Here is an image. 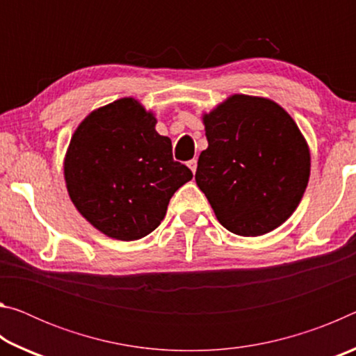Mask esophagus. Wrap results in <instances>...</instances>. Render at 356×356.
Masks as SVG:
<instances>
[{
    "instance_id": "1",
    "label": "esophagus",
    "mask_w": 356,
    "mask_h": 356,
    "mask_svg": "<svg viewBox=\"0 0 356 356\" xmlns=\"http://www.w3.org/2000/svg\"><path fill=\"white\" fill-rule=\"evenodd\" d=\"M188 168L191 170V172L195 174L196 172V168H197V161L196 160H190L188 161Z\"/></svg>"
}]
</instances>
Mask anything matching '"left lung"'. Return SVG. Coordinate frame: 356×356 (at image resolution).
<instances>
[{
    "label": "left lung",
    "mask_w": 356,
    "mask_h": 356,
    "mask_svg": "<svg viewBox=\"0 0 356 356\" xmlns=\"http://www.w3.org/2000/svg\"><path fill=\"white\" fill-rule=\"evenodd\" d=\"M209 147L196 184L227 231L257 237L280 227L308 186L311 152L284 108L272 99L232 94L202 114Z\"/></svg>",
    "instance_id": "8db88e82"
}]
</instances>
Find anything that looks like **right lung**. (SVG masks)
<instances>
[{"mask_svg": "<svg viewBox=\"0 0 356 356\" xmlns=\"http://www.w3.org/2000/svg\"><path fill=\"white\" fill-rule=\"evenodd\" d=\"M155 125L154 111L122 97L95 108L70 138L63 163L69 197L106 237H146L165 218L174 193L193 177L172 160L171 140Z\"/></svg>", "mask_w": 356, "mask_h": 356, "instance_id": "1", "label": "right lung"}]
</instances>
